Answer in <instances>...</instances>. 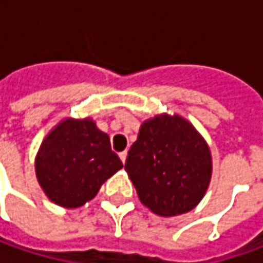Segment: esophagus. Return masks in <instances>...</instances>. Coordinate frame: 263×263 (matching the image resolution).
<instances>
[{"instance_id": "1", "label": "esophagus", "mask_w": 263, "mask_h": 263, "mask_svg": "<svg viewBox=\"0 0 263 263\" xmlns=\"http://www.w3.org/2000/svg\"><path fill=\"white\" fill-rule=\"evenodd\" d=\"M120 159H121V162H123V164L126 162V159H127V152H126V151L120 154Z\"/></svg>"}]
</instances>
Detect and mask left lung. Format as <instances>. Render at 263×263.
<instances>
[{
    "label": "left lung",
    "mask_w": 263,
    "mask_h": 263,
    "mask_svg": "<svg viewBox=\"0 0 263 263\" xmlns=\"http://www.w3.org/2000/svg\"><path fill=\"white\" fill-rule=\"evenodd\" d=\"M126 171L140 202L173 217L192 211L206 192L212 162L205 140L178 116H162L140 127L130 146Z\"/></svg>",
    "instance_id": "1"
}]
</instances>
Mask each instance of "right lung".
<instances>
[{"instance_id":"1","label":"right lung","mask_w":263,"mask_h":263,"mask_svg":"<svg viewBox=\"0 0 263 263\" xmlns=\"http://www.w3.org/2000/svg\"><path fill=\"white\" fill-rule=\"evenodd\" d=\"M123 168L109 137L90 120H66L46 136L36 158V177L57 205L79 208L106 178Z\"/></svg>"}]
</instances>
